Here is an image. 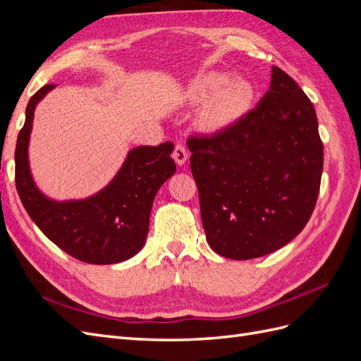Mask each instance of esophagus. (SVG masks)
Listing matches in <instances>:
<instances>
[{"instance_id": "obj_1", "label": "esophagus", "mask_w": 361, "mask_h": 361, "mask_svg": "<svg viewBox=\"0 0 361 361\" xmlns=\"http://www.w3.org/2000/svg\"><path fill=\"white\" fill-rule=\"evenodd\" d=\"M171 157L174 161H176L178 166H183V164L188 159V150H187V147H185V145H176L174 146Z\"/></svg>"}]
</instances>
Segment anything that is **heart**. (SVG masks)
<instances>
[{
    "label": "heart",
    "mask_w": 361,
    "mask_h": 361,
    "mask_svg": "<svg viewBox=\"0 0 361 361\" xmlns=\"http://www.w3.org/2000/svg\"><path fill=\"white\" fill-rule=\"evenodd\" d=\"M255 94L250 80L228 78L221 71L202 73L188 87V99L203 105L200 125L207 133H223L241 122L253 105Z\"/></svg>",
    "instance_id": "heart-1"
}]
</instances>
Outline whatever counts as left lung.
I'll list each match as a JSON object with an SVG mask.
<instances>
[{
	"label": "left lung",
	"mask_w": 361,
	"mask_h": 361,
	"mask_svg": "<svg viewBox=\"0 0 361 361\" xmlns=\"http://www.w3.org/2000/svg\"><path fill=\"white\" fill-rule=\"evenodd\" d=\"M206 241L220 256L272 253L310 220L324 167L318 118L290 76L272 66L269 90L233 128L191 137Z\"/></svg>",
	"instance_id": "left-lung-1"
}]
</instances>
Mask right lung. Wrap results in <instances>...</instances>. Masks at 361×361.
<instances>
[{
	"label": "right lung",
	"mask_w": 361,
	"mask_h": 361,
	"mask_svg": "<svg viewBox=\"0 0 361 361\" xmlns=\"http://www.w3.org/2000/svg\"><path fill=\"white\" fill-rule=\"evenodd\" d=\"M56 84L31 96L15 152L16 190L30 218L45 236L72 257L94 265L128 260L143 248L152 204L161 185L176 173L171 141L130 149L110 183L90 197L54 200L32 179L28 146L37 104Z\"/></svg>",
	"instance_id": "1"
}]
</instances>
